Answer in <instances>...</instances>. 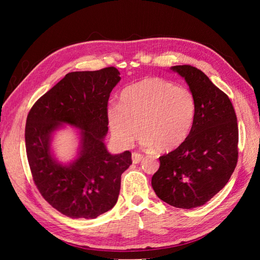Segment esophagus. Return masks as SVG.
I'll use <instances>...</instances> for the list:
<instances>
[{"label": "esophagus", "instance_id": "34e87169", "mask_svg": "<svg viewBox=\"0 0 260 260\" xmlns=\"http://www.w3.org/2000/svg\"><path fill=\"white\" fill-rule=\"evenodd\" d=\"M142 158H143V155H142V154H140V153H136V152L132 153V161H133V163H134V164L140 163V162L142 161Z\"/></svg>", "mask_w": 260, "mask_h": 260}]
</instances>
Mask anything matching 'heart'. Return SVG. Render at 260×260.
Segmentation results:
<instances>
[{"mask_svg":"<svg viewBox=\"0 0 260 260\" xmlns=\"http://www.w3.org/2000/svg\"><path fill=\"white\" fill-rule=\"evenodd\" d=\"M197 114L193 92L159 77H146L119 93V104L107 107L110 133L121 146L135 140L158 153H170L184 144Z\"/></svg>","mask_w":260,"mask_h":260,"instance_id":"heart-1","label":"heart"}]
</instances>
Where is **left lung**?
Returning a JSON list of instances; mask_svg holds the SVG:
<instances>
[{
    "mask_svg": "<svg viewBox=\"0 0 260 260\" xmlns=\"http://www.w3.org/2000/svg\"><path fill=\"white\" fill-rule=\"evenodd\" d=\"M196 97L197 114L189 139L178 150L159 157L152 178L156 196L170 206H203L223 189L238 161V123L229 97L201 70L174 66Z\"/></svg>",
    "mask_w": 260,
    "mask_h": 260,
    "instance_id": "8db88e82",
    "label": "left lung"
}]
</instances>
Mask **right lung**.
Here are the masks:
<instances>
[{
	"label": "right lung",
	"mask_w": 260,
	"mask_h": 260,
	"mask_svg": "<svg viewBox=\"0 0 260 260\" xmlns=\"http://www.w3.org/2000/svg\"><path fill=\"white\" fill-rule=\"evenodd\" d=\"M108 67L75 71L33 105L25 125V147L33 181L45 200L69 218L95 219L117 202L120 176L132 154H110L104 140L108 132L107 104L120 80ZM80 129L77 157L68 165L54 158L51 141L63 124Z\"/></svg>",
	"instance_id": "1"
}]
</instances>
